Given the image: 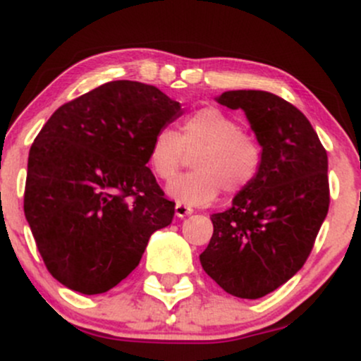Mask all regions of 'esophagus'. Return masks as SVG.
Returning <instances> with one entry per match:
<instances>
[{"mask_svg":"<svg viewBox=\"0 0 361 361\" xmlns=\"http://www.w3.org/2000/svg\"><path fill=\"white\" fill-rule=\"evenodd\" d=\"M175 214H176V217H186V215L193 214V209L192 207L180 204V202H178V204L175 205Z\"/></svg>","mask_w":361,"mask_h":361,"instance_id":"34e87169","label":"esophagus"}]
</instances>
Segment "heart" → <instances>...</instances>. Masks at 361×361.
Instances as JSON below:
<instances>
[{"label": "heart", "instance_id": "b5f03b06", "mask_svg": "<svg viewBox=\"0 0 361 361\" xmlns=\"http://www.w3.org/2000/svg\"><path fill=\"white\" fill-rule=\"evenodd\" d=\"M197 171L176 178L168 185L169 197L180 204L205 205L215 200L222 188L238 195L255 183L263 152L252 135L241 130L238 120L215 106H204L188 115L178 134L163 127L149 146V166L163 181H171L195 154Z\"/></svg>", "mask_w": 361, "mask_h": 361}]
</instances>
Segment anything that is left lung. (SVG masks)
<instances>
[{"label": "left lung", "instance_id": "obj_1", "mask_svg": "<svg viewBox=\"0 0 361 361\" xmlns=\"http://www.w3.org/2000/svg\"><path fill=\"white\" fill-rule=\"evenodd\" d=\"M217 102L244 110L263 163L233 207L212 214L200 263L227 293L259 299L292 279L312 251L329 209L327 154L305 115L276 94L226 91Z\"/></svg>", "mask_w": 361, "mask_h": 361}]
</instances>
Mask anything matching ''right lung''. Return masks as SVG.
<instances>
[{
    "label": "right lung",
    "mask_w": 361,
    "mask_h": 361,
    "mask_svg": "<svg viewBox=\"0 0 361 361\" xmlns=\"http://www.w3.org/2000/svg\"><path fill=\"white\" fill-rule=\"evenodd\" d=\"M181 115L156 86L110 81L64 103L28 154L23 210L37 250L74 292H109L139 264L175 202L149 163L154 134Z\"/></svg>",
    "instance_id": "right-lung-1"
}]
</instances>
